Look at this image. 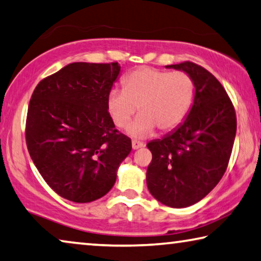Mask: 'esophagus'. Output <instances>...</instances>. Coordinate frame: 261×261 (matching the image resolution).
<instances>
[{
	"label": "esophagus",
	"mask_w": 261,
	"mask_h": 261,
	"mask_svg": "<svg viewBox=\"0 0 261 261\" xmlns=\"http://www.w3.org/2000/svg\"><path fill=\"white\" fill-rule=\"evenodd\" d=\"M131 145H132V149H134V150H138V149H141V147L144 146V144L141 143V142H137V141H132Z\"/></svg>",
	"instance_id": "34e87169"
}]
</instances>
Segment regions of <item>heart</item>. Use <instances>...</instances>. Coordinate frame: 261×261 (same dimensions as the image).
<instances>
[{
    "label": "heart",
    "mask_w": 261,
    "mask_h": 261,
    "mask_svg": "<svg viewBox=\"0 0 261 261\" xmlns=\"http://www.w3.org/2000/svg\"><path fill=\"white\" fill-rule=\"evenodd\" d=\"M194 100V83L188 73L138 68L124 77L123 90L114 89L107 97V109L119 129L129 125L132 137H147L155 127L161 132L176 129L184 122Z\"/></svg>",
    "instance_id": "b5f03b06"
}]
</instances>
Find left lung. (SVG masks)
I'll list each match as a JSON object with an SVG mask.
<instances>
[{
  "label": "left lung",
  "instance_id": "obj_1",
  "mask_svg": "<svg viewBox=\"0 0 261 261\" xmlns=\"http://www.w3.org/2000/svg\"><path fill=\"white\" fill-rule=\"evenodd\" d=\"M191 77L194 100L188 117L162 139L147 143L150 193L170 207H188L215 189L226 171L236 138L234 108L223 85L207 70L185 62L166 65Z\"/></svg>",
  "mask_w": 261,
  "mask_h": 261
}]
</instances>
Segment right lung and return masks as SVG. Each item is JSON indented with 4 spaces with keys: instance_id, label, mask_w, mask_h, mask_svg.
I'll use <instances>...</instances> for the list:
<instances>
[{
    "instance_id": "right-lung-1",
    "label": "right lung",
    "mask_w": 261,
    "mask_h": 261,
    "mask_svg": "<svg viewBox=\"0 0 261 261\" xmlns=\"http://www.w3.org/2000/svg\"><path fill=\"white\" fill-rule=\"evenodd\" d=\"M119 73L118 63L75 62L42 80L31 96L29 154L46 184L73 203L106 196L131 152L130 138L115 129L107 109Z\"/></svg>"
}]
</instances>
